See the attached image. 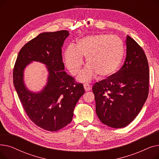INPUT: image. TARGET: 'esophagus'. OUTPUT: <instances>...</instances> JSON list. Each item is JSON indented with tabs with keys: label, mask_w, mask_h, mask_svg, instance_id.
I'll list each match as a JSON object with an SVG mask.
<instances>
[{
	"label": "esophagus",
	"mask_w": 159,
	"mask_h": 159,
	"mask_svg": "<svg viewBox=\"0 0 159 159\" xmlns=\"http://www.w3.org/2000/svg\"><path fill=\"white\" fill-rule=\"evenodd\" d=\"M84 89L86 90V91H88L91 89L90 85L89 84H88V83H86V84H84Z\"/></svg>",
	"instance_id": "obj_1"
}]
</instances>
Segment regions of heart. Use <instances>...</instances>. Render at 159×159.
<instances>
[{
  "label": "heart",
  "mask_w": 159,
  "mask_h": 159,
  "mask_svg": "<svg viewBox=\"0 0 159 159\" xmlns=\"http://www.w3.org/2000/svg\"><path fill=\"white\" fill-rule=\"evenodd\" d=\"M124 48L122 40L116 36L107 34L89 35L77 40L76 44L69 46L64 52L67 68L77 75L84 64L83 57L88 64L78 75V80L86 82L95 77H110L122 61Z\"/></svg>",
  "instance_id": "obj_1"
}]
</instances>
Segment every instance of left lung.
<instances>
[{
  "label": "left lung",
  "instance_id": "8db88e82",
  "mask_svg": "<svg viewBox=\"0 0 159 159\" xmlns=\"http://www.w3.org/2000/svg\"><path fill=\"white\" fill-rule=\"evenodd\" d=\"M126 57L121 69L94 84L96 113L103 124L122 128L143 108L149 92V65L143 49L127 35Z\"/></svg>",
  "mask_w": 159,
  "mask_h": 159
}]
</instances>
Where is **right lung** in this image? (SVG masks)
<instances>
[{"instance_id":"obj_1","label":"right lung","mask_w":159,"mask_h":159,"mask_svg":"<svg viewBox=\"0 0 159 159\" xmlns=\"http://www.w3.org/2000/svg\"><path fill=\"white\" fill-rule=\"evenodd\" d=\"M70 35L67 30L44 32L25 44L13 69V84L24 111L37 126L57 131L72 120L74 108L85 91L82 84L64 71L62 47ZM32 61L46 66L48 78L40 91H30L25 84L24 70Z\"/></svg>"}]
</instances>
